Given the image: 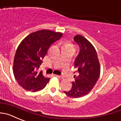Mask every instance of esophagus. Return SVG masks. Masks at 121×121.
Segmentation results:
<instances>
[{"label":"esophagus","instance_id":"esophagus-1","mask_svg":"<svg viewBox=\"0 0 121 121\" xmlns=\"http://www.w3.org/2000/svg\"><path fill=\"white\" fill-rule=\"evenodd\" d=\"M56 77H58V78H63V76H59V75H56Z\"/></svg>","mask_w":121,"mask_h":121}]
</instances>
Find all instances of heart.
I'll list each match as a JSON object with an SVG mask.
<instances>
[{"label": "heart", "mask_w": 121, "mask_h": 121, "mask_svg": "<svg viewBox=\"0 0 121 121\" xmlns=\"http://www.w3.org/2000/svg\"><path fill=\"white\" fill-rule=\"evenodd\" d=\"M72 47V45L71 44H65L64 45V48L65 47Z\"/></svg>", "instance_id": "obj_1"}]
</instances>
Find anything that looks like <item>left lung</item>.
<instances>
[{
    "label": "left lung",
    "instance_id": "left-lung-1",
    "mask_svg": "<svg viewBox=\"0 0 121 121\" xmlns=\"http://www.w3.org/2000/svg\"><path fill=\"white\" fill-rule=\"evenodd\" d=\"M74 41L78 45L80 51L74 61L77 75L69 91H64L68 96L77 98L87 95L94 87L100 76V66L94 47L84 37L77 35Z\"/></svg>",
    "mask_w": 121,
    "mask_h": 121
}]
</instances>
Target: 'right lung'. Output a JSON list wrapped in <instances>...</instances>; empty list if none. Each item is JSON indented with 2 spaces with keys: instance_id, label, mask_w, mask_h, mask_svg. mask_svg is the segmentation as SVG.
<instances>
[{
  "instance_id": "obj_1",
  "label": "right lung",
  "mask_w": 121,
  "mask_h": 121,
  "mask_svg": "<svg viewBox=\"0 0 121 121\" xmlns=\"http://www.w3.org/2000/svg\"><path fill=\"white\" fill-rule=\"evenodd\" d=\"M62 36L61 32L43 29L30 34L22 41L16 50L13 66L15 79L22 87L33 92L45 87L50 78L38 70L50 47Z\"/></svg>"
}]
</instances>
